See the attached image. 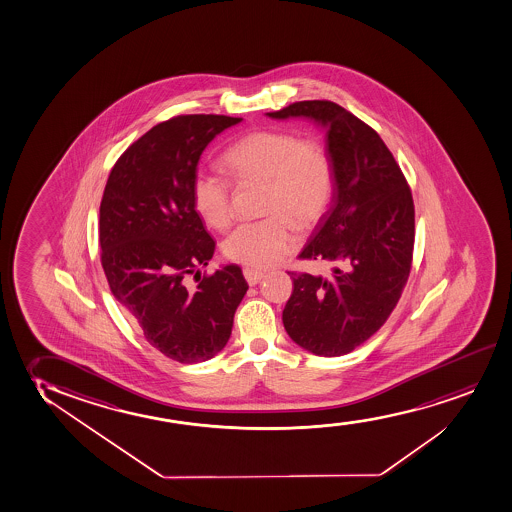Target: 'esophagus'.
I'll return each mask as SVG.
<instances>
[{
  "instance_id": "34e87169",
  "label": "esophagus",
  "mask_w": 512,
  "mask_h": 512,
  "mask_svg": "<svg viewBox=\"0 0 512 512\" xmlns=\"http://www.w3.org/2000/svg\"><path fill=\"white\" fill-rule=\"evenodd\" d=\"M243 274H245L246 283L250 286H255L257 283H260L262 279H264V274L259 273V271H253V269H250V267H246L245 271H243Z\"/></svg>"
}]
</instances>
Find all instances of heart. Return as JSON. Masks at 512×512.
Instances as JSON below:
<instances>
[{"mask_svg":"<svg viewBox=\"0 0 512 512\" xmlns=\"http://www.w3.org/2000/svg\"><path fill=\"white\" fill-rule=\"evenodd\" d=\"M238 184L264 182L262 213L227 234V259L252 269L278 264L297 248L295 229L307 233L323 219L333 196V165L323 142L299 139L288 130L248 133L224 153ZM193 205L208 226L224 229L233 220V187L219 173H196Z\"/></svg>","mask_w":512,"mask_h":512,"instance_id":"1","label":"heart"}]
</instances>
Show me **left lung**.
Returning <instances> with one entry per match:
<instances>
[{
  "label": "left lung",
  "instance_id": "1",
  "mask_svg": "<svg viewBox=\"0 0 512 512\" xmlns=\"http://www.w3.org/2000/svg\"><path fill=\"white\" fill-rule=\"evenodd\" d=\"M273 120L307 118L326 130L333 196L300 259L325 260L332 274L288 273L283 325L316 356H344L384 325L412 267L415 208L405 175L372 127L330 100H302Z\"/></svg>",
  "mask_w": 512,
  "mask_h": 512
}]
</instances>
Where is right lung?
<instances>
[{
	"label": "right lung",
	"instance_id": "add662e5",
	"mask_svg": "<svg viewBox=\"0 0 512 512\" xmlns=\"http://www.w3.org/2000/svg\"><path fill=\"white\" fill-rule=\"evenodd\" d=\"M241 118L186 114L144 133L109 173L100 201V260L114 299L147 342L179 363L226 347L248 283L236 264L200 275L215 252L193 205L205 147Z\"/></svg>",
	"mask_w": 512,
	"mask_h": 512
}]
</instances>
